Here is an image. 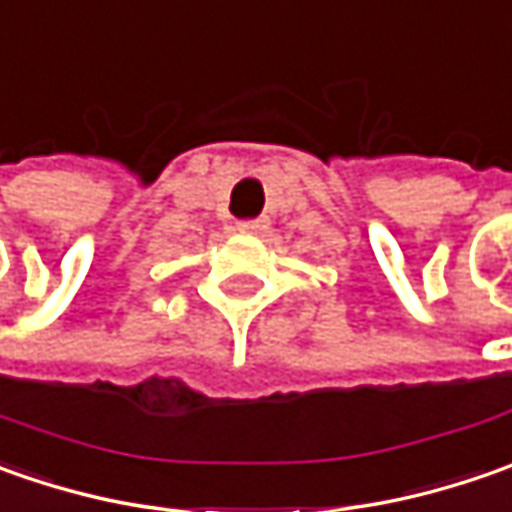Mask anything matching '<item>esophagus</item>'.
I'll return each instance as SVG.
<instances>
[{
    "label": "esophagus",
    "instance_id": "obj_1",
    "mask_svg": "<svg viewBox=\"0 0 512 512\" xmlns=\"http://www.w3.org/2000/svg\"><path fill=\"white\" fill-rule=\"evenodd\" d=\"M239 233H262L267 230V219H245V222H236Z\"/></svg>",
    "mask_w": 512,
    "mask_h": 512
}]
</instances>
